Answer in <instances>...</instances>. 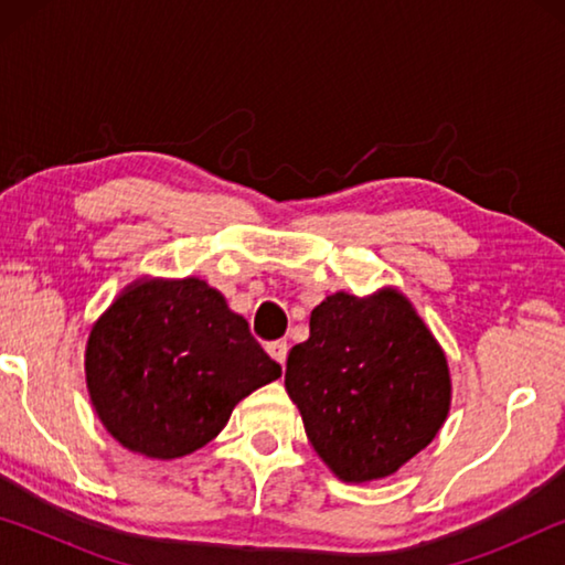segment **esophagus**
I'll return each instance as SVG.
<instances>
[{"mask_svg":"<svg viewBox=\"0 0 565 565\" xmlns=\"http://www.w3.org/2000/svg\"><path fill=\"white\" fill-rule=\"evenodd\" d=\"M266 351H269V356L279 361L281 366H284V363H286V356H289V341H286V339L271 341L269 347H266Z\"/></svg>","mask_w":565,"mask_h":565,"instance_id":"obj_1","label":"esophagus"}]
</instances>
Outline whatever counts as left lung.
Instances as JSON below:
<instances>
[{
	"label": "left lung",
	"mask_w": 565,
	"mask_h": 565,
	"mask_svg": "<svg viewBox=\"0 0 565 565\" xmlns=\"http://www.w3.org/2000/svg\"><path fill=\"white\" fill-rule=\"evenodd\" d=\"M286 361L306 436L343 481L398 471L434 441L451 404L441 347L398 291L327 296Z\"/></svg>",
	"instance_id": "obj_1"
}]
</instances>
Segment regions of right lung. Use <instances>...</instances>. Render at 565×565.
Returning <instances> with one entry per match:
<instances>
[{"mask_svg": "<svg viewBox=\"0 0 565 565\" xmlns=\"http://www.w3.org/2000/svg\"><path fill=\"white\" fill-rule=\"evenodd\" d=\"M279 376L246 319L202 279L131 284L87 343L102 424L124 448L161 461L212 441L238 401Z\"/></svg>", "mask_w": 565, "mask_h": 565, "instance_id": "obj_1", "label": "right lung"}]
</instances>
